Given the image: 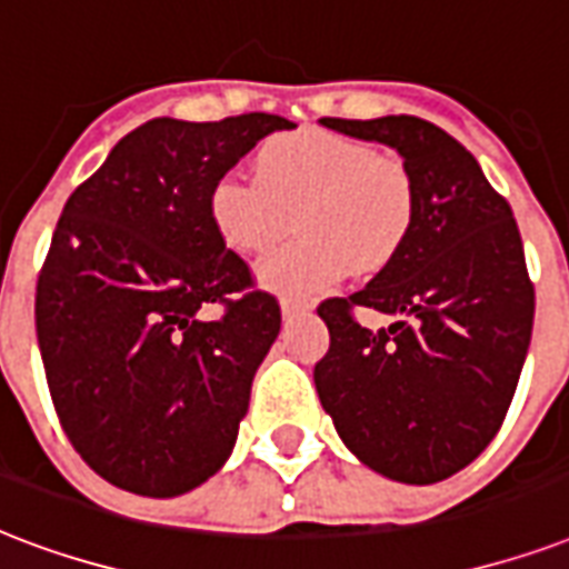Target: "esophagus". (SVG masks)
<instances>
[{
  "instance_id": "34e87169",
  "label": "esophagus",
  "mask_w": 569,
  "mask_h": 569,
  "mask_svg": "<svg viewBox=\"0 0 569 569\" xmlns=\"http://www.w3.org/2000/svg\"><path fill=\"white\" fill-rule=\"evenodd\" d=\"M280 310H283V316L310 313V310H313V303H307V301H298V298H283V301H280Z\"/></svg>"
}]
</instances>
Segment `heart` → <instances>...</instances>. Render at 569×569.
<instances>
[{"label": "heart", "mask_w": 569, "mask_h": 569, "mask_svg": "<svg viewBox=\"0 0 569 569\" xmlns=\"http://www.w3.org/2000/svg\"><path fill=\"white\" fill-rule=\"evenodd\" d=\"M259 280L283 295H313L349 274H379L409 244L418 188L400 158L333 130L277 133L256 154V176L223 172L208 190V220L236 253H262Z\"/></svg>", "instance_id": "heart-1"}]
</instances>
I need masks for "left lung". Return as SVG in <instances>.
Instances as JSON below:
<instances>
[{"label":"left lung","mask_w":569,"mask_h":569,"mask_svg":"<svg viewBox=\"0 0 569 569\" xmlns=\"http://www.w3.org/2000/svg\"><path fill=\"white\" fill-rule=\"evenodd\" d=\"M400 151L418 188L409 244L361 292L328 298L331 346L313 379L340 439L372 471L439 483L505 423L535 325V283L513 211L471 151L415 116L322 119ZM358 306L402 315L370 332Z\"/></svg>","instance_id":"obj_1"}]
</instances>
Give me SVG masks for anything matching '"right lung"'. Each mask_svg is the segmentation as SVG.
<instances>
[{
	"instance_id": "right-lung-1",
	"label": "right lung",
	"mask_w": 569,
	"mask_h": 569,
	"mask_svg": "<svg viewBox=\"0 0 569 569\" xmlns=\"http://www.w3.org/2000/svg\"><path fill=\"white\" fill-rule=\"evenodd\" d=\"M292 128L271 112L151 119L64 202L34 331L64 436L112 487L181 496L227 462L280 303L217 238L208 190Z\"/></svg>"
}]
</instances>
